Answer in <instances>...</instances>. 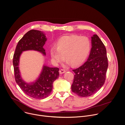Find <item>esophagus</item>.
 I'll use <instances>...</instances> for the list:
<instances>
[{"instance_id": "1", "label": "esophagus", "mask_w": 125, "mask_h": 125, "mask_svg": "<svg viewBox=\"0 0 125 125\" xmlns=\"http://www.w3.org/2000/svg\"><path fill=\"white\" fill-rule=\"evenodd\" d=\"M66 72V71L64 69H61L60 71H59V73L60 74H62V73H65Z\"/></svg>"}]
</instances>
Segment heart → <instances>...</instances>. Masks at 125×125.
<instances>
[{
	"mask_svg": "<svg viewBox=\"0 0 125 125\" xmlns=\"http://www.w3.org/2000/svg\"><path fill=\"white\" fill-rule=\"evenodd\" d=\"M56 48L50 50L52 60L58 63L64 59L68 63L75 66L82 64L86 58L90 50L91 44L89 39L84 36L76 35L64 36L55 43Z\"/></svg>",
	"mask_w": 125,
	"mask_h": 125,
	"instance_id": "1",
	"label": "heart"
}]
</instances>
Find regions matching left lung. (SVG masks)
I'll use <instances>...</instances> for the list:
<instances>
[{
    "label": "left lung",
    "mask_w": 125,
    "mask_h": 125,
    "mask_svg": "<svg viewBox=\"0 0 125 125\" xmlns=\"http://www.w3.org/2000/svg\"><path fill=\"white\" fill-rule=\"evenodd\" d=\"M92 48L87 61L75 73L72 91L79 96L86 97L99 90L104 83L108 68L106 48L98 36L91 37Z\"/></svg>",
    "instance_id": "8db88e82"
}]
</instances>
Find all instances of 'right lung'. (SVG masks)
I'll return each mask as SVG.
<instances>
[{
    "mask_svg": "<svg viewBox=\"0 0 125 125\" xmlns=\"http://www.w3.org/2000/svg\"><path fill=\"white\" fill-rule=\"evenodd\" d=\"M47 40L43 32L34 29L29 31L19 41L13 57V64L17 83L26 95L37 99H45L51 93L53 83L59 76V69L44 65L38 79L28 83L21 76L19 68L20 57L23 52L29 50L36 51L45 55L43 46Z\"/></svg>",
    "mask_w": 125,
    "mask_h": 125,
    "instance_id": "add662e5",
    "label": "right lung"
}]
</instances>
